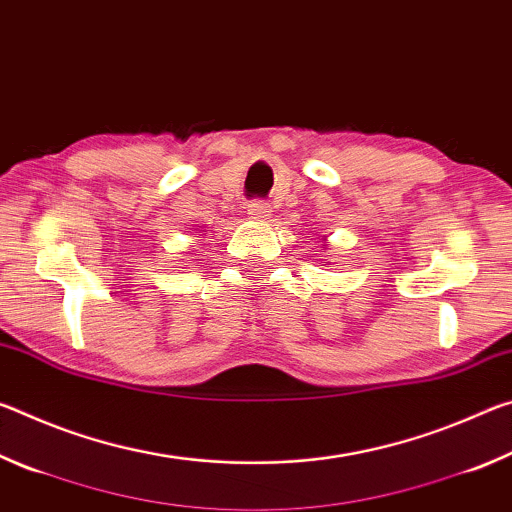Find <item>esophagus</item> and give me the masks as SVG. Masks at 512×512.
I'll return each mask as SVG.
<instances>
[{
	"label": "esophagus",
	"instance_id": "obj_1",
	"mask_svg": "<svg viewBox=\"0 0 512 512\" xmlns=\"http://www.w3.org/2000/svg\"><path fill=\"white\" fill-rule=\"evenodd\" d=\"M248 214L257 221H264V219H268V216H271V205H268L266 201H259V198H257V201L248 203Z\"/></svg>",
	"mask_w": 512,
	"mask_h": 512
}]
</instances>
